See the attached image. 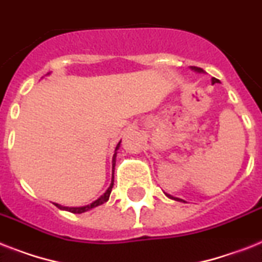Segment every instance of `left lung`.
Returning a JSON list of instances; mask_svg holds the SVG:
<instances>
[{"instance_id": "left-lung-1", "label": "left lung", "mask_w": 262, "mask_h": 262, "mask_svg": "<svg viewBox=\"0 0 262 262\" xmlns=\"http://www.w3.org/2000/svg\"><path fill=\"white\" fill-rule=\"evenodd\" d=\"M191 70H193V71H196V72H203V70L199 69V67H191ZM218 82H220V80L215 79V78H212V79H211V83H212V84H214V83H218ZM165 195H167L168 198H171V199H175V201H180V202L183 201V199H179V198L171 196V195H169V193H165ZM183 202H184V201H183Z\"/></svg>"}]
</instances>
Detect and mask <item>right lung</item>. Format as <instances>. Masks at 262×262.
<instances>
[{"label": "right lung", "instance_id": "add662e5", "mask_svg": "<svg viewBox=\"0 0 262 262\" xmlns=\"http://www.w3.org/2000/svg\"><path fill=\"white\" fill-rule=\"evenodd\" d=\"M120 145H121V141L118 142V144H117V146H116V152H114V155H113V178H112V183H110L109 188H107V190H106V192L103 193V195H101V196L98 198L97 201H94V202H93V203H90V205L82 206V207H66V206H60V205H57V203H55V206H56V207L60 208V210H66V211L74 212V214H82V212L89 211V210H91V208L97 207V206L103 205V203H105V202L109 201L110 192H112L113 184H114V167H116L117 150L120 149Z\"/></svg>", "mask_w": 262, "mask_h": 262}]
</instances>
